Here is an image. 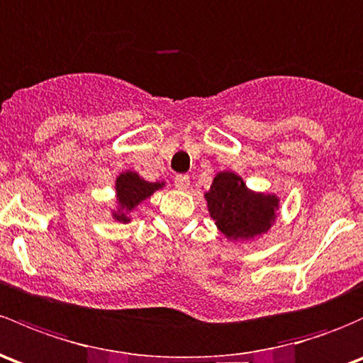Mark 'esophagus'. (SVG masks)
Segmentation results:
<instances>
[{"label": "esophagus", "mask_w": 363, "mask_h": 363, "mask_svg": "<svg viewBox=\"0 0 363 363\" xmlns=\"http://www.w3.org/2000/svg\"><path fill=\"white\" fill-rule=\"evenodd\" d=\"M174 182H175V188L188 189L189 188V175H175Z\"/></svg>", "instance_id": "esophagus-1"}]
</instances>
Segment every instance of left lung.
Returning a JSON list of instances; mask_svg holds the SVG:
<instances>
[{
    "label": "left lung",
    "mask_w": 363,
    "mask_h": 363,
    "mask_svg": "<svg viewBox=\"0 0 363 363\" xmlns=\"http://www.w3.org/2000/svg\"><path fill=\"white\" fill-rule=\"evenodd\" d=\"M205 198L217 228L233 240L254 238L268 231L280 201L274 194L249 191L242 177L233 172L217 174Z\"/></svg>",
    "instance_id": "obj_1"
}]
</instances>
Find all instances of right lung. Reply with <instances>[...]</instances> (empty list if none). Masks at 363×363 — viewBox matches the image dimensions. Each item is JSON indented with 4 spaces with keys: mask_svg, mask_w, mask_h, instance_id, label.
<instances>
[{
    "mask_svg": "<svg viewBox=\"0 0 363 363\" xmlns=\"http://www.w3.org/2000/svg\"><path fill=\"white\" fill-rule=\"evenodd\" d=\"M163 186V182H147L144 179L139 177V174L135 172H123L120 174V177L116 179V194H118V203L120 208L118 212L113 213L114 219L123 220L128 223L130 217L127 212L133 211L140 201H144L146 198H150L156 189H160Z\"/></svg>",
    "mask_w": 363,
    "mask_h": 363,
    "instance_id": "obj_1",
    "label": "right lung"
}]
</instances>
